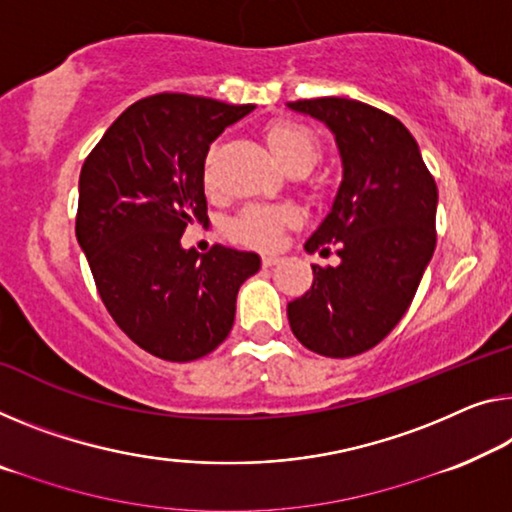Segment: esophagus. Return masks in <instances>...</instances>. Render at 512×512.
<instances>
[{
  "mask_svg": "<svg viewBox=\"0 0 512 512\" xmlns=\"http://www.w3.org/2000/svg\"><path fill=\"white\" fill-rule=\"evenodd\" d=\"M279 263L277 254H263V267H274Z\"/></svg>",
  "mask_w": 512,
  "mask_h": 512,
  "instance_id": "1",
  "label": "esophagus"
}]
</instances>
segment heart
<instances>
[{
    "mask_svg": "<svg viewBox=\"0 0 512 512\" xmlns=\"http://www.w3.org/2000/svg\"><path fill=\"white\" fill-rule=\"evenodd\" d=\"M267 146L277 157L288 174L302 171L306 174L320 155V144L316 135L304 125L295 121H274L265 130ZM217 148L212 146L203 160V183L210 185L212 164H215ZM297 222V212L293 208H247L231 222V235L235 240L245 242L251 247H274L279 242L283 229Z\"/></svg>",
    "mask_w": 512,
    "mask_h": 512,
    "instance_id": "heart-1",
    "label": "heart"
}]
</instances>
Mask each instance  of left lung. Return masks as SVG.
Segmentation results:
<instances>
[{"instance_id":"left-lung-1","label":"left lung","mask_w":512,"mask_h":512,"mask_svg":"<svg viewBox=\"0 0 512 512\" xmlns=\"http://www.w3.org/2000/svg\"><path fill=\"white\" fill-rule=\"evenodd\" d=\"M327 125L341 157V183L304 249L338 265L313 267V283L288 304L304 348L345 359L375 348L398 325L435 251L437 185L410 130L348 98L286 102Z\"/></svg>"}]
</instances>
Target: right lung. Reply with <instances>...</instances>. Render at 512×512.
<instances>
[{
    "label": "right lung",
    "mask_w": 512,
    "mask_h": 512,
    "mask_svg": "<svg viewBox=\"0 0 512 512\" xmlns=\"http://www.w3.org/2000/svg\"><path fill=\"white\" fill-rule=\"evenodd\" d=\"M254 105L160 93L130 105L86 157L75 235L98 293L139 348L167 361L206 357L229 336L242 283L261 256L185 249L208 219L203 160Z\"/></svg>",
    "instance_id": "right-lung-1"
}]
</instances>
